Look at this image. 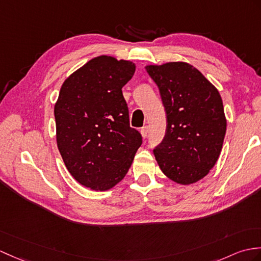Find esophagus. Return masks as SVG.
<instances>
[{
    "instance_id": "34e87169",
    "label": "esophagus",
    "mask_w": 261,
    "mask_h": 261,
    "mask_svg": "<svg viewBox=\"0 0 261 261\" xmlns=\"http://www.w3.org/2000/svg\"><path fill=\"white\" fill-rule=\"evenodd\" d=\"M140 132H141V135H142V137L145 139L148 137V132H149V128H148V125H144V126H142L141 128V130H140Z\"/></svg>"
}]
</instances>
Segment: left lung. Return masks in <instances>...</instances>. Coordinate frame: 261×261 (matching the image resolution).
I'll list each match as a JSON object with an SVG mask.
<instances>
[{
  "label": "left lung",
  "mask_w": 261,
  "mask_h": 261,
  "mask_svg": "<svg viewBox=\"0 0 261 261\" xmlns=\"http://www.w3.org/2000/svg\"><path fill=\"white\" fill-rule=\"evenodd\" d=\"M145 69L159 88L167 118L165 138L153 149L155 160L174 182H197L214 168L222 149L227 121L221 96L188 63Z\"/></svg>",
  "instance_id": "1"
}]
</instances>
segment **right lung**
I'll use <instances>...</instances> for the list:
<instances>
[{"mask_svg":"<svg viewBox=\"0 0 261 261\" xmlns=\"http://www.w3.org/2000/svg\"><path fill=\"white\" fill-rule=\"evenodd\" d=\"M136 65L108 56L94 58L71 74L54 107L57 142L66 169L96 191L124 178L142 136L130 126L122 88Z\"/></svg>","mask_w":261,"mask_h":261,"instance_id":"add662e5","label":"right lung"}]
</instances>
